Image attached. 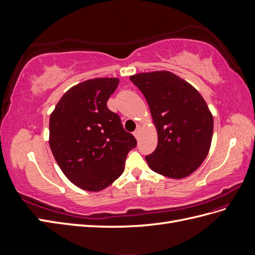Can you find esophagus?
<instances>
[{"label":"esophagus","mask_w":255,"mask_h":255,"mask_svg":"<svg viewBox=\"0 0 255 255\" xmlns=\"http://www.w3.org/2000/svg\"><path fill=\"white\" fill-rule=\"evenodd\" d=\"M140 127H138L137 128H136V130H135V132H134V136L136 137V138H138V137H139V134H140Z\"/></svg>","instance_id":"esophagus-1"}]
</instances>
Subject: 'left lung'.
<instances>
[{
	"mask_svg": "<svg viewBox=\"0 0 255 255\" xmlns=\"http://www.w3.org/2000/svg\"><path fill=\"white\" fill-rule=\"evenodd\" d=\"M129 80L143 94L157 132L156 149L145 156L151 170L175 180L195 172L213 138V115L204 98L170 71L137 73Z\"/></svg>",
	"mask_w": 255,
	"mask_h": 255,
	"instance_id": "obj_1",
	"label": "left lung"
}]
</instances>
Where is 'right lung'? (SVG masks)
<instances>
[{
  "label": "right lung",
  "instance_id": "obj_1",
  "mask_svg": "<svg viewBox=\"0 0 255 255\" xmlns=\"http://www.w3.org/2000/svg\"><path fill=\"white\" fill-rule=\"evenodd\" d=\"M119 82L96 78L74 85L51 113V151L67 179L81 189L109 187L125 171L128 153L136 146L135 137L106 105Z\"/></svg>",
  "mask_w": 255,
  "mask_h": 255
}]
</instances>
